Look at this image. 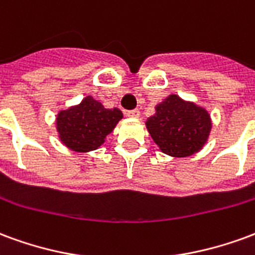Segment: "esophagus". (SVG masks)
<instances>
[{"label":"esophagus","mask_w":255,"mask_h":255,"mask_svg":"<svg viewBox=\"0 0 255 255\" xmlns=\"http://www.w3.org/2000/svg\"><path fill=\"white\" fill-rule=\"evenodd\" d=\"M127 116L133 117V119H138V117L140 116V112H139V109H132V111L127 112Z\"/></svg>","instance_id":"1"}]
</instances>
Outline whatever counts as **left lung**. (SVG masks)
Instances as JSON below:
<instances>
[{
	"label": "left lung",
	"mask_w": 255,
	"mask_h": 255,
	"mask_svg": "<svg viewBox=\"0 0 255 255\" xmlns=\"http://www.w3.org/2000/svg\"><path fill=\"white\" fill-rule=\"evenodd\" d=\"M146 128L162 153L172 157H190L208 142L212 120L206 109L171 94L155 106Z\"/></svg>",
	"instance_id": "obj_1"
}]
</instances>
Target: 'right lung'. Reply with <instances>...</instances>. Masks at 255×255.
<instances>
[{"instance_id": "obj_1", "label": "right lung", "mask_w": 255, "mask_h": 255, "mask_svg": "<svg viewBox=\"0 0 255 255\" xmlns=\"http://www.w3.org/2000/svg\"><path fill=\"white\" fill-rule=\"evenodd\" d=\"M122 119L120 109H106L87 95L79 105L60 112L56 124L63 144L73 151L87 153L98 149Z\"/></svg>"}]
</instances>
